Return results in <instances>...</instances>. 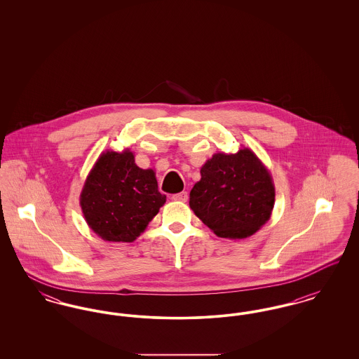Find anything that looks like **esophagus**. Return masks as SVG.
I'll return each mask as SVG.
<instances>
[{
    "instance_id": "esophagus-1",
    "label": "esophagus",
    "mask_w": 359,
    "mask_h": 359,
    "mask_svg": "<svg viewBox=\"0 0 359 359\" xmlns=\"http://www.w3.org/2000/svg\"><path fill=\"white\" fill-rule=\"evenodd\" d=\"M172 199L173 201H176V202H187L188 201V194L186 191H183V192H179V194H175L173 196H172Z\"/></svg>"
}]
</instances>
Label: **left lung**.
I'll return each mask as SVG.
<instances>
[{"instance_id": "1", "label": "left lung", "mask_w": 359, "mask_h": 359, "mask_svg": "<svg viewBox=\"0 0 359 359\" xmlns=\"http://www.w3.org/2000/svg\"><path fill=\"white\" fill-rule=\"evenodd\" d=\"M201 176L189 192V207L218 237L248 238L269 221L273 179L252 149L212 154Z\"/></svg>"}]
</instances>
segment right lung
<instances>
[{
	"instance_id": "right-lung-1",
	"label": "right lung",
	"mask_w": 359,
	"mask_h": 359,
	"mask_svg": "<svg viewBox=\"0 0 359 359\" xmlns=\"http://www.w3.org/2000/svg\"><path fill=\"white\" fill-rule=\"evenodd\" d=\"M165 201L154 170L137 167L129 149L100 154L81 192L86 222L109 242H133Z\"/></svg>"
}]
</instances>
